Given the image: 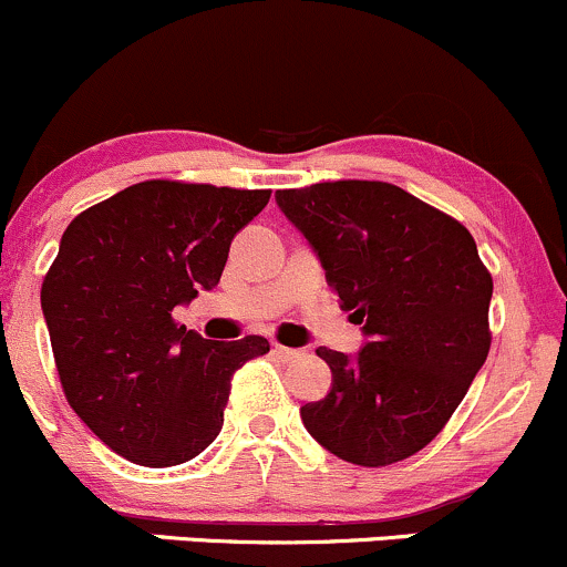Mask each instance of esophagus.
Instances as JSON below:
<instances>
[{
  "mask_svg": "<svg viewBox=\"0 0 567 567\" xmlns=\"http://www.w3.org/2000/svg\"><path fill=\"white\" fill-rule=\"evenodd\" d=\"M276 357L278 359H284V362H291V359H297V357H302V351L300 349H289V346H281V343H276Z\"/></svg>",
  "mask_w": 567,
  "mask_h": 567,
  "instance_id": "esophagus-1",
  "label": "esophagus"
}]
</instances>
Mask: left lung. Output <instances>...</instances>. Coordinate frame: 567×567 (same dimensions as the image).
Returning <instances> with one entry per match:
<instances>
[{
  "mask_svg": "<svg viewBox=\"0 0 567 567\" xmlns=\"http://www.w3.org/2000/svg\"><path fill=\"white\" fill-rule=\"evenodd\" d=\"M368 343L316 349L324 400L300 408L327 452L383 467L422 452L452 419L489 354L492 276L460 221L383 181L276 192Z\"/></svg>",
  "mask_w": 567,
  "mask_h": 567,
  "instance_id": "left-lung-1",
  "label": "left lung"
}]
</instances>
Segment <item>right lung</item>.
Wrapping results in <instances>:
<instances>
[{
    "instance_id": "1",
    "label": "right lung",
    "mask_w": 567,
    "mask_h": 567,
    "mask_svg": "<svg viewBox=\"0 0 567 567\" xmlns=\"http://www.w3.org/2000/svg\"><path fill=\"white\" fill-rule=\"evenodd\" d=\"M267 188L143 181L64 229L42 281L66 403L115 454L145 467L194 460L224 424L233 375L270 351L259 334L205 340L173 310L213 289Z\"/></svg>"
}]
</instances>
